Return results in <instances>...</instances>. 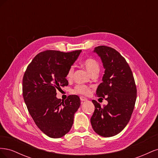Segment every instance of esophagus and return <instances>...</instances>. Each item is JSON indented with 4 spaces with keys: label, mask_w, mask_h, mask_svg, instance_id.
<instances>
[{
    "label": "esophagus",
    "mask_w": 158,
    "mask_h": 158,
    "mask_svg": "<svg viewBox=\"0 0 158 158\" xmlns=\"http://www.w3.org/2000/svg\"><path fill=\"white\" fill-rule=\"evenodd\" d=\"M80 100H81V102H85V101H87L88 99H87L86 98H85V97H83V96H80Z\"/></svg>",
    "instance_id": "obj_1"
}]
</instances>
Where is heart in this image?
Listing matches in <instances>:
<instances>
[{"label":"heart","instance_id":"obj_1","mask_svg":"<svg viewBox=\"0 0 158 158\" xmlns=\"http://www.w3.org/2000/svg\"><path fill=\"white\" fill-rule=\"evenodd\" d=\"M83 65L85 69L87 70L88 73L92 74L95 73H98L99 70V66L98 62L93 59H87L83 62ZM74 73V67L71 66L69 69L66 74V78L69 80L73 78ZM90 92V89L89 87L85 85H77L73 89V93L78 94L82 95H88Z\"/></svg>","mask_w":158,"mask_h":158}]
</instances>
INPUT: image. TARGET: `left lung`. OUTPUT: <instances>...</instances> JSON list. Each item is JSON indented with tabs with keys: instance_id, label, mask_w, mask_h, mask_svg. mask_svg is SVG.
I'll list each match as a JSON object with an SVG mask.
<instances>
[{
	"instance_id": "obj_1",
	"label": "left lung",
	"mask_w": 158,
	"mask_h": 158,
	"mask_svg": "<svg viewBox=\"0 0 158 158\" xmlns=\"http://www.w3.org/2000/svg\"><path fill=\"white\" fill-rule=\"evenodd\" d=\"M93 52L100 57L105 69L96 95L106 99L108 103L102 107L92 100L95 110L90 121L98 135L111 137L121 132L130 121L136 99V88L130 66L118 51L98 46Z\"/></svg>"
}]
</instances>
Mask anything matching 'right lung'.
<instances>
[{"instance_id":"right-lung-1","label":"right lung","mask_w":158,"mask_h":158,"mask_svg":"<svg viewBox=\"0 0 158 158\" xmlns=\"http://www.w3.org/2000/svg\"><path fill=\"white\" fill-rule=\"evenodd\" d=\"M81 52H41L32 60L23 75V97L28 111L37 127L51 138H61L70 131L74 114L80 106L78 95H69L63 101L56 95L57 90L69 85L67 72Z\"/></svg>"}]
</instances>
